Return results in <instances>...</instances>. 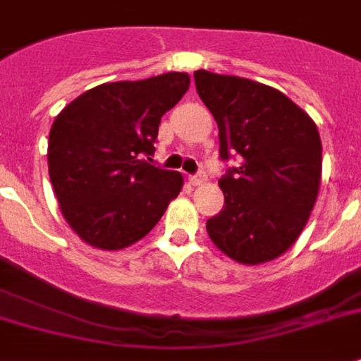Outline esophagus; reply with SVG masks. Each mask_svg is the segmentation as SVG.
Wrapping results in <instances>:
<instances>
[{
	"instance_id": "esophagus-1",
	"label": "esophagus",
	"mask_w": 361,
	"mask_h": 361,
	"mask_svg": "<svg viewBox=\"0 0 361 361\" xmlns=\"http://www.w3.org/2000/svg\"><path fill=\"white\" fill-rule=\"evenodd\" d=\"M206 181H208V178H206L204 172H199L197 176H189V183H191L192 187L206 185Z\"/></svg>"
}]
</instances>
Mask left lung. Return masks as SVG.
Listing matches in <instances>:
<instances>
[{"label": "left lung", "mask_w": 361, "mask_h": 361, "mask_svg": "<svg viewBox=\"0 0 361 361\" xmlns=\"http://www.w3.org/2000/svg\"><path fill=\"white\" fill-rule=\"evenodd\" d=\"M200 100L219 128V153L240 166L219 180L224 210L206 221L210 240L242 265L288 252L309 221L322 180L316 123L280 90L235 75L195 71Z\"/></svg>", "instance_id": "8db88e82"}]
</instances>
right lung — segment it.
<instances>
[{"label":"right lung","mask_w":361,"mask_h":361,"mask_svg":"<svg viewBox=\"0 0 361 361\" xmlns=\"http://www.w3.org/2000/svg\"><path fill=\"white\" fill-rule=\"evenodd\" d=\"M189 82L183 71L104 82L56 115L49 176L62 216L82 242L107 252L132 246L180 195V172L157 169L145 155H153L161 117Z\"/></svg>","instance_id":"add662e5"}]
</instances>
